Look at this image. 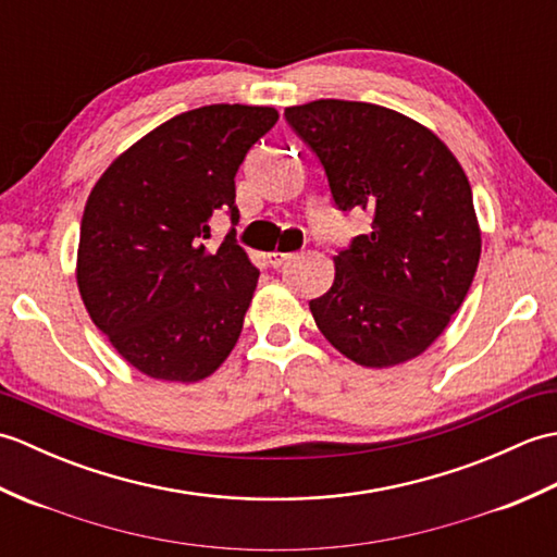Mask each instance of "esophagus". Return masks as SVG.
<instances>
[{
  "label": "esophagus",
  "mask_w": 557,
  "mask_h": 557,
  "mask_svg": "<svg viewBox=\"0 0 557 557\" xmlns=\"http://www.w3.org/2000/svg\"><path fill=\"white\" fill-rule=\"evenodd\" d=\"M294 253H282V251H272V253H268V263L272 265V268H282L287 263V260L292 258Z\"/></svg>",
  "instance_id": "esophagus-1"
}]
</instances>
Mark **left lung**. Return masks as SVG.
<instances>
[{"mask_svg":"<svg viewBox=\"0 0 557 557\" xmlns=\"http://www.w3.org/2000/svg\"><path fill=\"white\" fill-rule=\"evenodd\" d=\"M285 120L323 164L337 210L373 212L371 232L337 251L333 287L309 301L318 330L369 369L419 357L479 265L465 170L429 128L381 104L313 100Z\"/></svg>","mask_w":557,"mask_h":557,"instance_id":"left-lung-1","label":"left lung"}]
</instances>
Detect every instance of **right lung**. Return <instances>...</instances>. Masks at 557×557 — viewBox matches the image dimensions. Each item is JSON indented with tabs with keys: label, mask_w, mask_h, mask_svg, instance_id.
<instances>
[{
	"label": "right lung",
	"mask_w": 557,
	"mask_h": 557,
	"mask_svg": "<svg viewBox=\"0 0 557 557\" xmlns=\"http://www.w3.org/2000/svg\"><path fill=\"white\" fill-rule=\"evenodd\" d=\"M280 120L272 108L206 104L176 114L116 158L81 220L78 289L122 357L158 381H203L230 357L258 268L230 230L210 251V220L236 210L234 176Z\"/></svg>",
	"instance_id": "right-lung-1"
}]
</instances>
